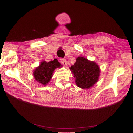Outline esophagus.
I'll return each instance as SVG.
<instances>
[{
	"label": "esophagus",
	"mask_w": 133,
	"mask_h": 133,
	"mask_svg": "<svg viewBox=\"0 0 133 133\" xmlns=\"http://www.w3.org/2000/svg\"><path fill=\"white\" fill-rule=\"evenodd\" d=\"M60 62L63 65H64V66H66L67 65V62H66V60L65 59V58H61L60 59Z\"/></svg>",
	"instance_id": "34e87169"
}]
</instances>
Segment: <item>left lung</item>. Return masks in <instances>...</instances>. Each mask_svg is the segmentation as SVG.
<instances>
[{
	"label": "left lung",
	"instance_id": "8db88e82",
	"mask_svg": "<svg viewBox=\"0 0 133 133\" xmlns=\"http://www.w3.org/2000/svg\"><path fill=\"white\" fill-rule=\"evenodd\" d=\"M78 87L89 89L97 82L100 75V68L94 62L89 61L83 57H78L74 65L70 67Z\"/></svg>",
	"mask_w": 133,
	"mask_h": 133
}]
</instances>
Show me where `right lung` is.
I'll return each mask as SVG.
<instances>
[{
  "label": "right lung",
  "instance_id": "right-lung-1",
  "mask_svg": "<svg viewBox=\"0 0 133 133\" xmlns=\"http://www.w3.org/2000/svg\"><path fill=\"white\" fill-rule=\"evenodd\" d=\"M60 66V64L57 59L49 62H42L33 73L35 79L43 85H46L52 77L54 70Z\"/></svg>",
  "mask_w": 133,
  "mask_h": 133
}]
</instances>
